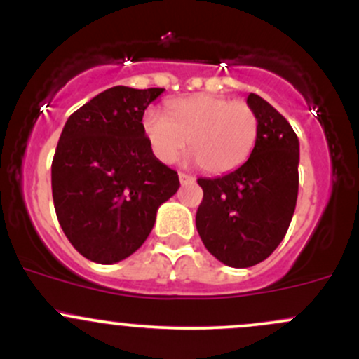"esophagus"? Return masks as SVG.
Listing matches in <instances>:
<instances>
[{"label": "esophagus", "mask_w": 359, "mask_h": 359, "mask_svg": "<svg viewBox=\"0 0 359 359\" xmlns=\"http://www.w3.org/2000/svg\"><path fill=\"white\" fill-rule=\"evenodd\" d=\"M179 180H180V184H182V186H186V184H192V182H194V177L189 175V173L180 172V173H179Z\"/></svg>", "instance_id": "1"}]
</instances>
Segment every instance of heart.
Returning <instances> with one entry per match:
<instances>
[{
  "instance_id": "heart-1",
  "label": "heart",
  "mask_w": 359,
  "mask_h": 359,
  "mask_svg": "<svg viewBox=\"0 0 359 359\" xmlns=\"http://www.w3.org/2000/svg\"><path fill=\"white\" fill-rule=\"evenodd\" d=\"M143 133L161 163L179 160L189 140V149L201 168L222 175L250 156L259 117L247 102L203 93L170 102L168 116L156 109L147 110Z\"/></svg>"
}]
</instances>
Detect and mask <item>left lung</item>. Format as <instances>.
I'll use <instances>...</instances> for the list:
<instances>
[{
	"mask_svg": "<svg viewBox=\"0 0 359 359\" xmlns=\"http://www.w3.org/2000/svg\"><path fill=\"white\" fill-rule=\"evenodd\" d=\"M259 117L249 160L216 179H198L203 201L196 228L204 247L230 267L262 262L285 238L298 198L300 143L290 122L255 93L247 97Z\"/></svg>",
	"mask_w": 359,
	"mask_h": 359,
	"instance_id": "1",
	"label": "left lung"
}]
</instances>
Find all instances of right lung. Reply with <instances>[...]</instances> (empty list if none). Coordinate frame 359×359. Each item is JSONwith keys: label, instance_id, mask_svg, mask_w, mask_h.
<instances>
[{"label": "right lung", "instance_id": "1", "mask_svg": "<svg viewBox=\"0 0 359 359\" xmlns=\"http://www.w3.org/2000/svg\"><path fill=\"white\" fill-rule=\"evenodd\" d=\"M163 88L112 86L69 116L50 180L57 222L88 261L114 264L148 238L179 175L153 155L143 114Z\"/></svg>", "mask_w": 359, "mask_h": 359}]
</instances>
